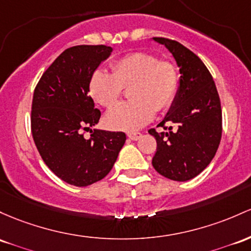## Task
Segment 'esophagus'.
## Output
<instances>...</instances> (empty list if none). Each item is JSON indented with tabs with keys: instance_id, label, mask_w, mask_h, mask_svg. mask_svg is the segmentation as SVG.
Returning <instances> with one entry per match:
<instances>
[{
	"instance_id": "esophagus-1",
	"label": "esophagus",
	"mask_w": 251,
	"mask_h": 251,
	"mask_svg": "<svg viewBox=\"0 0 251 251\" xmlns=\"http://www.w3.org/2000/svg\"><path fill=\"white\" fill-rule=\"evenodd\" d=\"M127 136L132 140H138L142 137V133H139V132H130V133H127Z\"/></svg>"
}]
</instances>
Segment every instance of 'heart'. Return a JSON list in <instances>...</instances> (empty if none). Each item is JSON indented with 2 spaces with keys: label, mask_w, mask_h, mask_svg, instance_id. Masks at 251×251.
<instances>
[{
  "label": "heart",
  "mask_w": 251,
  "mask_h": 251,
  "mask_svg": "<svg viewBox=\"0 0 251 251\" xmlns=\"http://www.w3.org/2000/svg\"><path fill=\"white\" fill-rule=\"evenodd\" d=\"M112 71L96 69L88 84L93 100L104 108H112L124 88L131 87L132 100L118 104L106 115L108 127L138 130L152 120L156 111H166L175 101L180 73L173 60L159 59L150 52H132L114 60Z\"/></svg>",
  "instance_id": "heart-1"
}]
</instances>
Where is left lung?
<instances>
[{"instance_id": "left-lung-1", "label": "left lung", "mask_w": 251, "mask_h": 251, "mask_svg": "<svg viewBox=\"0 0 251 251\" xmlns=\"http://www.w3.org/2000/svg\"><path fill=\"white\" fill-rule=\"evenodd\" d=\"M153 40L172 52L181 77L174 103L158 124L166 131L149 130L157 142L152 166L164 177L188 181L211 163L218 150L223 131L220 99L211 73L194 52L168 38Z\"/></svg>"}]
</instances>
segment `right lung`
<instances>
[{
	"label": "right lung",
	"instance_id": "obj_1",
	"mask_svg": "<svg viewBox=\"0 0 251 251\" xmlns=\"http://www.w3.org/2000/svg\"><path fill=\"white\" fill-rule=\"evenodd\" d=\"M112 48L77 45L63 51L35 85L31 130L41 158L60 180L77 187L93 184L111 172L126 140L124 132L85 131L101 112L89 95V78Z\"/></svg>",
	"mask_w": 251,
	"mask_h": 251
}]
</instances>
